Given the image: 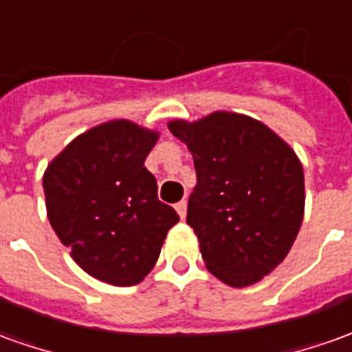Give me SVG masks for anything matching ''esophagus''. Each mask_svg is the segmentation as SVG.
<instances>
[{
	"label": "esophagus",
	"mask_w": 352,
	"mask_h": 352,
	"mask_svg": "<svg viewBox=\"0 0 352 352\" xmlns=\"http://www.w3.org/2000/svg\"><path fill=\"white\" fill-rule=\"evenodd\" d=\"M175 210H177V213H179V217L181 219L186 217V201L181 200L179 204H175Z\"/></svg>",
	"instance_id": "1"
}]
</instances>
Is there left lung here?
I'll return each mask as SVG.
<instances>
[{
    "instance_id": "obj_1",
    "label": "left lung",
    "mask_w": 352,
    "mask_h": 352,
    "mask_svg": "<svg viewBox=\"0 0 352 352\" xmlns=\"http://www.w3.org/2000/svg\"><path fill=\"white\" fill-rule=\"evenodd\" d=\"M168 127L192 152L186 223L206 267L227 286L259 282L286 259L303 223L297 154L265 124L225 110Z\"/></svg>"
}]
</instances>
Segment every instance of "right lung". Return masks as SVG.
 <instances>
[{"label": "right lung", "mask_w": 352, "mask_h": 352, "mask_svg": "<svg viewBox=\"0 0 352 352\" xmlns=\"http://www.w3.org/2000/svg\"><path fill=\"white\" fill-rule=\"evenodd\" d=\"M158 131L112 120L76 137L45 169L51 227L93 278L127 287L158 261L177 211L158 200L144 160Z\"/></svg>", "instance_id": "right-lung-1"}]
</instances>
